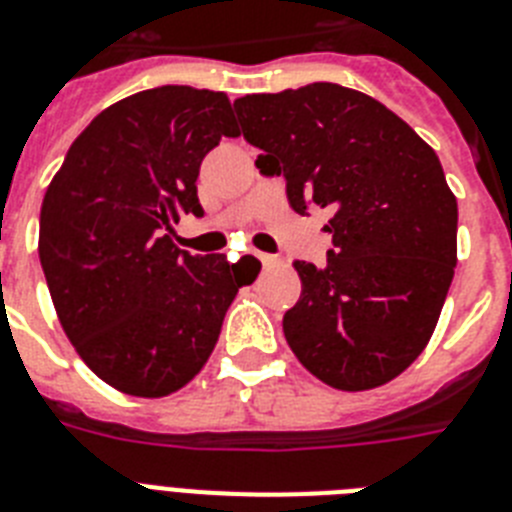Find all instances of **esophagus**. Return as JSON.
Instances as JSON below:
<instances>
[{
  "instance_id": "1",
  "label": "esophagus",
  "mask_w": 512,
  "mask_h": 512,
  "mask_svg": "<svg viewBox=\"0 0 512 512\" xmlns=\"http://www.w3.org/2000/svg\"><path fill=\"white\" fill-rule=\"evenodd\" d=\"M255 260H260V265H263V268H270V265H276L278 260L273 255H265V252H255Z\"/></svg>"
}]
</instances>
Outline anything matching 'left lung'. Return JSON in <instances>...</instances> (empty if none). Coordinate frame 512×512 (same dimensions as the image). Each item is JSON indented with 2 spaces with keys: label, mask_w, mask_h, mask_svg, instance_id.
Segmentation results:
<instances>
[{
  "label": "left lung",
  "mask_w": 512,
  "mask_h": 512,
  "mask_svg": "<svg viewBox=\"0 0 512 512\" xmlns=\"http://www.w3.org/2000/svg\"><path fill=\"white\" fill-rule=\"evenodd\" d=\"M255 166L296 213L330 210L328 263L294 260L296 359L338 390L393 380L427 346L455 273L458 205L440 158L388 106L336 83L234 101Z\"/></svg>",
  "instance_id": "left-lung-1"
}]
</instances>
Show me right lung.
<instances>
[{
    "label": "right lung",
    "instance_id": "right-lung-1",
    "mask_svg": "<svg viewBox=\"0 0 512 512\" xmlns=\"http://www.w3.org/2000/svg\"><path fill=\"white\" fill-rule=\"evenodd\" d=\"M236 137L216 90L161 85L101 111L41 205L38 257L64 333L103 382L161 398L208 362L242 278L226 255L171 242L192 213L200 163Z\"/></svg>",
    "mask_w": 512,
    "mask_h": 512
}]
</instances>
